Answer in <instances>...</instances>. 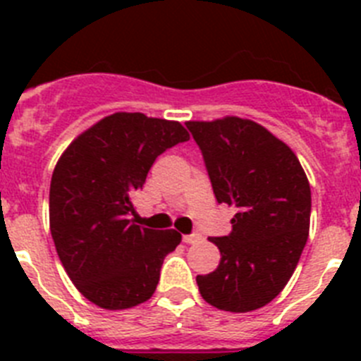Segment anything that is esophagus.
Masks as SVG:
<instances>
[{
  "instance_id": "esophagus-1",
  "label": "esophagus",
  "mask_w": 361,
  "mask_h": 361,
  "mask_svg": "<svg viewBox=\"0 0 361 361\" xmlns=\"http://www.w3.org/2000/svg\"><path fill=\"white\" fill-rule=\"evenodd\" d=\"M202 240V237H200L199 233H193V235H184L183 237V242H186V244H197V242Z\"/></svg>"
}]
</instances>
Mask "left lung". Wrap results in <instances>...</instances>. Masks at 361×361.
Returning <instances> with one entry per match:
<instances>
[{"label": "left lung", "instance_id": "8db88e82", "mask_svg": "<svg viewBox=\"0 0 361 361\" xmlns=\"http://www.w3.org/2000/svg\"><path fill=\"white\" fill-rule=\"evenodd\" d=\"M216 202L235 206L228 237L209 238L220 264L197 276L200 296L229 312H250L279 296L295 273L311 220V186L291 148L262 124L228 116L188 121Z\"/></svg>", "mask_w": 361, "mask_h": 361}]
</instances>
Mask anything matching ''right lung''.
I'll return each mask as SVG.
<instances>
[{"mask_svg":"<svg viewBox=\"0 0 361 361\" xmlns=\"http://www.w3.org/2000/svg\"><path fill=\"white\" fill-rule=\"evenodd\" d=\"M190 139L183 124L117 111L78 135L50 180V231L66 275L85 298L121 311L152 298L164 257L180 244L128 219L155 159Z\"/></svg>","mask_w":361,"mask_h":361,"instance_id":"obj_1","label":"right lung"}]
</instances>
